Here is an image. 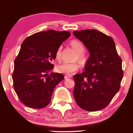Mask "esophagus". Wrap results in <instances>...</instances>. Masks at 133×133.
I'll list each match as a JSON object with an SVG mask.
<instances>
[{"label":"esophagus","mask_w":133,"mask_h":133,"mask_svg":"<svg viewBox=\"0 0 133 133\" xmlns=\"http://www.w3.org/2000/svg\"><path fill=\"white\" fill-rule=\"evenodd\" d=\"M71 77H72L71 75H65L64 76L65 79H69V78H71Z\"/></svg>","instance_id":"34e87169"}]
</instances>
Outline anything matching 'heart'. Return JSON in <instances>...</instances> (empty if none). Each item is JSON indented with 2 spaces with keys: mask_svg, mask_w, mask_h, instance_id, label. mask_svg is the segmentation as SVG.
<instances>
[{
  "mask_svg": "<svg viewBox=\"0 0 133 133\" xmlns=\"http://www.w3.org/2000/svg\"><path fill=\"white\" fill-rule=\"evenodd\" d=\"M71 44L73 48L78 53L79 59L82 61L86 60L84 55L82 54V52L84 51V46L83 44L78 40H72L71 42ZM61 49L62 47L60 46L56 51V57L57 59H59L60 57L61 54ZM79 67L80 65L77 62H72V63L63 62L61 64L57 65L56 66V69L57 72L62 73V74H71L74 72L77 71L79 69Z\"/></svg>",
  "mask_w": 133,
  "mask_h": 133,
  "instance_id": "heart-1",
  "label": "heart"
}]
</instances>
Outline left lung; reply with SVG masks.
Wrapping results in <instances>:
<instances>
[{
    "label": "left lung",
    "mask_w": 133,
    "mask_h": 133,
    "mask_svg": "<svg viewBox=\"0 0 133 133\" xmlns=\"http://www.w3.org/2000/svg\"><path fill=\"white\" fill-rule=\"evenodd\" d=\"M84 44L89 57L81 74L74 76L76 103L82 109L96 111L109 104L120 89L123 77L122 61L113 39L95 29L74 31Z\"/></svg>",
    "instance_id": "1"
}]
</instances>
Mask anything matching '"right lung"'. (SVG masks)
Masks as SVG:
<instances>
[{
	"label": "right lung",
	"instance_id": "obj_1",
	"mask_svg": "<svg viewBox=\"0 0 133 133\" xmlns=\"http://www.w3.org/2000/svg\"><path fill=\"white\" fill-rule=\"evenodd\" d=\"M70 36L68 31L49 30L34 34L23 41L14 61L12 79L15 91L24 105L41 109L50 103L54 88L64 76L48 72L54 68L52 61L57 49Z\"/></svg>",
	"mask_w": 133,
	"mask_h": 133
}]
</instances>
